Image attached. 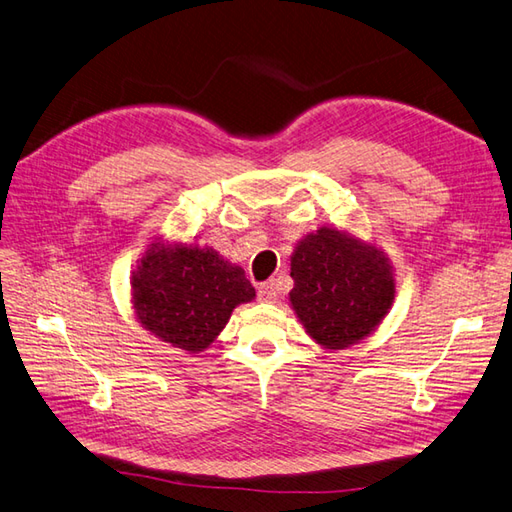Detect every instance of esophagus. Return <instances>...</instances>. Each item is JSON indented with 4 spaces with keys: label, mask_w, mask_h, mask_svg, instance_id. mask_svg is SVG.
Returning a JSON list of instances; mask_svg holds the SVG:
<instances>
[{
    "label": "esophagus",
    "mask_w": 512,
    "mask_h": 512,
    "mask_svg": "<svg viewBox=\"0 0 512 512\" xmlns=\"http://www.w3.org/2000/svg\"><path fill=\"white\" fill-rule=\"evenodd\" d=\"M257 296H259V301H266V303L275 301V299H277V288H275V283H272V281L259 283V288H257Z\"/></svg>",
    "instance_id": "esophagus-1"
}]
</instances>
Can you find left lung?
Here are the masks:
<instances>
[{
	"mask_svg": "<svg viewBox=\"0 0 512 512\" xmlns=\"http://www.w3.org/2000/svg\"><path fill=\"white\" fill-rule=\"evenodd\" d=\"M290 277L294 312L325 349H344L371 334L395 296L390 266L377 248L325 227L296 246Z\"/></svg>",
	"mask_w": 512,
	"mask_h": 512,
	"instance_id": "8db88e82",
	"label": "left lung"
}]
</instances>
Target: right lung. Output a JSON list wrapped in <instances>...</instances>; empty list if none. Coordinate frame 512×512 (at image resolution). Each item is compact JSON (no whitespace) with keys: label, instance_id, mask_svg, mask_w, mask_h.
I'll use <instances>...</instances> for the list:
<instances>
[{"label":"right lung","instance_id":"add662e5","mask_svg":"<svg viewBox=\"0 0 512 512\" xmlns=\"http://www.w3.org/2000/svg\"><path fill=\"white\" fill-rule=\"evenodd\" d=\"M255 288L240 266L213 248L152 244L133 277V303L141 325L185 351L213 342L235 305L251 301Z\"/></svg>","mask_w":512,"mask_h":512}]
</instances>
